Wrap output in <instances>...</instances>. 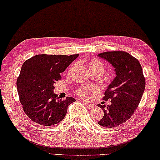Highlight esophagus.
Segmentation results:
<instances>
[{"label":"esophagus","mask_w":160,"mask_h":160,"mask_svg":"<svg viewBox=\"0 0 160 160\" xmlns=\"http://www.w3.org/2000/svg\"><path fill=\"white\" fill-rule=\"evenodd\" d=\"M82 102H83L84 103V104L86 105V107H87V108H88V109H92L94 107H95V106H94L93 104H92V103H86V102H84L83 101H82Z\"/></svg>","instance_id":"1"}]
</instances>
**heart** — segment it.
<instances>
[{"mask_svg":"<svg viewBox=\"0 0 160 160\" xmlns=\"http://www.w3.org/2000/svg\"><path fill=\"white\" fill-rule=\"evenodd\" d=\"M88 68L90 72L92 71H100L102 74L105 72V65L103 62L98 59H92L88 61ZM94 89L88 86H82L77 90V94L81 98H88L93 93Z\"/></svg>","mask_w":160,"mask_h":160,"instance_id":"b5f03b06","label":"heart"}]
</instances>
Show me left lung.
<instances>
[{"instance_id": "left-lung-1", "label": "left lung", "mask_w": 160, "mask_h": 160, "mask_svg": "<svg viewBox=\"0 0 160 160\" xmlns=\"http://www.w3.org/2000/svg\"><path fill=\"white\" fill-rule=\"evenodd\" d=\"M99 57L112 65L116 76L107 86L104 101L111 100V105L98 104L103 116L98 124L112 128L126 122L137 108L145 88V80L138 59L124 51H107Z\"/></svg>"}]
</instances>
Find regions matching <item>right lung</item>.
<instances>
[{"label":"right lung","instance_id":"obj_1","mask_svg":"<svg viewBox=\"0 0 160 160\" xmlns=\"http://www.w3.org/2000/svg\"><path fill=\"white\" fill-rule=\"evenodd\" d=\"M79 54L36 55L22 65L16 86L26 115L34 122L53 126L64 119L72 97L59 100L53 92L56 82Z\"/></svg>","mask_w":160,"mask_h":160}]
</instances>
